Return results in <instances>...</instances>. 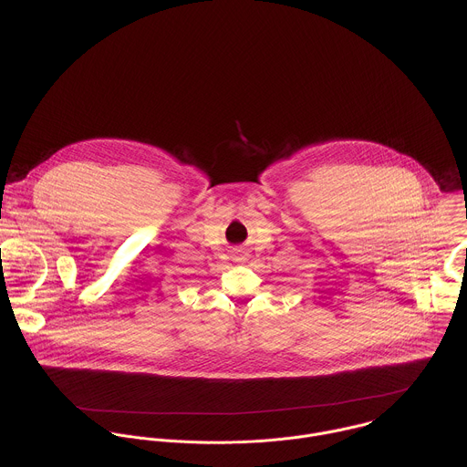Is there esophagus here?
<instances>
[{
	"mask_svg": "<svg viewBox=\"0 0 467 467\" xmlns=\"http://www.w3.org/2000/svg\"><path fill=\"white\" fill-rule=\"evenodd\" d=\"M246 257H248V254L243 252V250H235V252H234V261H237V263L246 261Z\"/></svg>",
	"mask_w": 467,
	"mask_h": 467,
	"instance_id": "obj_1",
	"label": "esophagus"
}]
</instances>
